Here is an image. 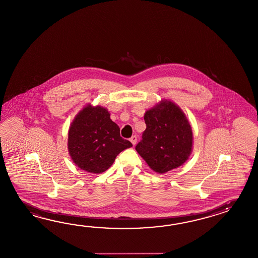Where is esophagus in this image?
I'll list each match as a JSON object with an SVG mask.
<instances>
[{"instance_id": "obj_1", "label": "esophagus", "mask_w": 258, "mask_h": 258, "mask_svg": "<svg viewBox=\"0 0 258 258\" xmlns=\"http://www.w3.org/2000/svg\"><path fill=\"white\" fill-rule=\"evenodd\" d=\"M137 140H138L137 136H133L132 138H130V141H131L133 146H135V145L137 144Z\"/></svg>"}]
</instances>
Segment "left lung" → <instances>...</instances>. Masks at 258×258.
<instances>
[{
    "instance_id": "left-lung-1",
    "label": "left lung",
    "mask_w": 258,
    "mask_h": 258,
    "mask_svg": "<svg viewBox=\"0 0 258 258\" xmlns=\"http://www.w3.org/2000/svg\"><path fill=\"white\" fill-rule=\"evenodd\" d=\"M147 128L136 150L158 174L179 167L193 147L192 128L183 110L171 100H161L144 115Z\"/></svg>"
}]
</instances>
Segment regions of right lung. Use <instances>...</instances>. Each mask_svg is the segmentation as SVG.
Here are the masks:
<instances>
[{
  "label": "right lung",
  "instance_id": "obj_1",
  "mask_svg": "<svg viewBox=\"0 0 258 258\" xmlns=\"http://www.w3.org/2000/svg\"><path fill=\"white\" fill-rule=\"evenodd\" d=\"M130 141L120 138V127L101 106L84 107L75 116L69 129L68 150L80 169L102 174L112 165L117 155L131 148Z\"/></svg>",
  "mask_w": 258,
  "mask_h": 258
}]
</instances>
